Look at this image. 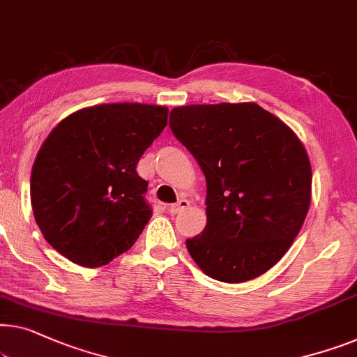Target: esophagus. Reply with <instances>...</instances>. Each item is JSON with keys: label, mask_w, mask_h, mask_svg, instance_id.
<instances>
[{"label": "esophagus", "mask_w": 357, "mask_h": 357, "mask_svg": "<svg viewBox=\"0 0 357 357\" xmlns=\"http://www.w3.org/2000/svg\"><path fill=\"white\" fill-rule=\"evenodd\" d=\"M188 206H190L188 199H180V201H177V203H175V204H170V206H169V213H170V214H178V213H182L183 209H187Z\"/></svg>", "instance_id": "1"}]
</instances>
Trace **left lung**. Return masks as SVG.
Here are the masks:
<instances>
[{
  "mask_svg": "<svg viewBox=\"0 0 357 357\" xmlns=\"http://www.w3.org/2000/svg\"><path fill=\"white\" fill-rule=\"evenodd\" d=\"M169 127L208 183V224L187 240L190 256L219 282L262 275L306 219L312 174L303 143L255 102L175 107Z\"/></svg>",
  "mask_w": 357,
  "mask_h": 357,
  "instance_id": "left-lung-1",
  "label": "left lung"
}]
</instances>
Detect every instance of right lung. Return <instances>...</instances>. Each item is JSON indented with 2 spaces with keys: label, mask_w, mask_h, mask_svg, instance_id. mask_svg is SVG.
Listing matches in <instances>:
<instances>
[{
  "label": "right lung",
  "mask_w": 357,
  "mask_h": 357,
  "mask_svg": "<svg viewBox=\"0 0 357 357\" xmlns=\"http://www.w3.org/2000/svg\"><path fill=\"white\" fill-rule=\"evenodd\" d=\"M167 107L119 102L77 111L41 144L30 178L37 225L59 255L106 266L130 250L153 209L137 174L167 123Z\"/></svg>",
  "instance_id": "1"
}]
</instances>
